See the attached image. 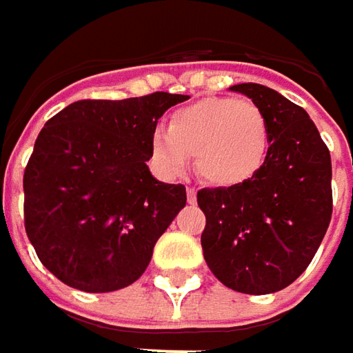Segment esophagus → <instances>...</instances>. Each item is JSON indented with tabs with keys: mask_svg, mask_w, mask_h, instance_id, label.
I'll list each match as a JSON object with an SVG mask.
<instances>
[{
	"mask_svg": "<svg viewBox=\"0 0 353 353\" xmlns=\"http://www.w3.org/2000/svg\"><path fill=\"white\" fill-rule=\"evenodd\" d=\"M186 200H188V204L196 202V190L194 188H186Z\"/></svg>",
	"mask_w": 353,
	"mask_h": 353,
	"instance_id": "34e87169",
	"label": "esophagus"
}]
</instances>
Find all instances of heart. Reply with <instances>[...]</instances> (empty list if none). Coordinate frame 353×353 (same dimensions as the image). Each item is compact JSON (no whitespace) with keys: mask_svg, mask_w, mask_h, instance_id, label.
I'll return each instance as SVG.
<instances>
[{"mask_svg":"<svg viewBox=\"0 0 353 353\" xmlns=\"http://www.w3.org/2000/svg\"><path fill=\"white\" fill-rule=\"evenodd\" d=\"M271 128L250 100L204 98L176 110L169 128L151 135L149 151L165 174L186 169L196 157L198 174L214 186H237L253 179L267 161Z\"/></svg>","mask_w":353,"mask_h":353,"instance_id":"b5f03b06","label":"heart"}]
</instances>
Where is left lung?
Listing matches in <instances>:
<instances>
[{
  "label": "left lung",
  "instance_id": "obj_1",
  "mask_svg": "<svg viewBox=\"0 0 353 353\" xmlns=\"http://www.w3.org/2000/svg\"><path fill=\"white\" fill-rule=\"evenodd\" d=\"M269 119L271 147L248 183L202 188V250L228 289L269 294L310 265L332 218V163L305 110L261 84H236Z\"/></svg>",
  "mask_w": 353,
  "mask_h": 353
}]
</instances>
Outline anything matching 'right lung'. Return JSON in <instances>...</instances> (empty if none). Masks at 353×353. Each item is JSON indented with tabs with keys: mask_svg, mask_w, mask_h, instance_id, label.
<instances>
[{
	"mask_svg": "<svg viewBox=\"0 0 353 353\" xmlns=\"http://www.w3.org/2000/svg\"><path fill=\"white\" fill-rule=\"evenodd\" d=\"M183 94L78 100L41 129L23 174L25 232L41 263L84 292L141 277L157 239L186 204L183 184L149 172L157 119Z\"/></svg>",
	"mask_w": 353,
	"mask_h": 353,
	"instance_id": "obj_1",
	"label": "right lung"
}]
</instances>
